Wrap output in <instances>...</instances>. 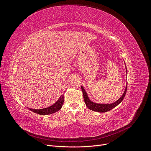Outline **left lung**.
Returning a JSON list of instances; mask_svg holds the SVG:
<instances>
[{
    "label": "left lung",
    "instance_id": "left-lung-1",
    "mask_svg": "<svg viewBox=\"0 0 151 151\" xmlns=\"http://www.w3.org/2000/svg\"><path fill=\"white\" fill-rule=\"evenodd\" d=\"M126 69H127V67H126ZM81 89H82V91H83L84 100V102L86 103V106L88 107L89 109H91V110L99 112V113H104V112H106V111L111 110V109L116 107L117 105L119 104L123 101V98H124L126 94L127 89V84L126 85V88H125V91H124V93H123V95L117 100L116 101H115L113 103H111V104H99V103H96L91 101L88 97V94H87V93L86 92V91L83 88V86H81Z\"/></svg>",
    "mask_w": 151,
    "mask_h": 151
}]
</instances>
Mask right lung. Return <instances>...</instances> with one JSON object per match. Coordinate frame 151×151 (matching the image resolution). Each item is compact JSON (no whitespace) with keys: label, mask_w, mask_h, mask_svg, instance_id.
Returning <instances> with one entry per match:
<instances>
[{"label":"right lung","mask_w":151,"mask_h":151,"mask_svg":"<svg viewBox=\"0 0 151 151\" xmlns=\"http://www.w3.org/2000/svg\"><path fill=\"white\" fill-rule=\"evenodd\" d=\"M63 104V95H62L60 97V98L58 99V101L52 105V106L43 108V109H36L29 108V109L31 111H33L34 113L39 114V115H50V114H52L53 113H55L58 110H60Z\"/></svg>","instance_id":"obj_1"}]
</instances>
